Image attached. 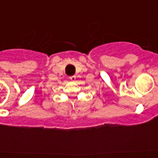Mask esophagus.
<instances>
[{"label":"esophagus","instance_id":"1","mask_svg":"<svg viewBox=\"0 0 158 158\" xmlns=\"http://www.w3.org/2000/svg\"><path fill=\"white\" fill-rule=\"evenodd\" d=\"M76 76H72L69 77V79H71L72 81H75L76 80Z\"/></svg>","mask_w":158,"mask_h":158}]
</instances>
